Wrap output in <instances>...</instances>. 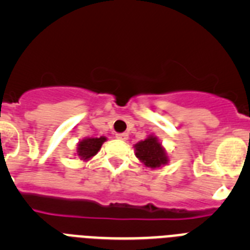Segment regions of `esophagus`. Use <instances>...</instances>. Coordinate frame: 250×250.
<instances>
[{"instance_id": "esophagus-1", "label": "esophagus", "mask_w": 250, "mask_h": 250, "mask_svg": "<svg viewBox=\"0 0 250 250\" xmlns=\"http://www.w3.org/2000/svg\"><path fill=\"white\" fill-rule=\"evenodd\" d=\"M127 138H129V135H127L126 132H123V134H116V139H119V140H127Z\"/></svg>"}]
</instances>
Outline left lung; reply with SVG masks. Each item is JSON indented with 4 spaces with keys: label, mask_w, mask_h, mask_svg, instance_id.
Masks as SVG:
<instances>
[{
    "label": "left lung",
    "mask_w": 250,
    "mask_h": 250,
    "mask_svg": "<svg viewBox=\"0 0 250 250\" xmlns=\"http://www.w3.org/2000/svg\"><path fill=\"white\" fill-rule=\"evenodd\" d=\"M135 155L146 167L158 169L169 163V156L155 135H149L145 140H141L134 145Z\"/></svg>",
    "instance_id": "obj_1"
}]
</instances>
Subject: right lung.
<instances>
[{
  "mask_svg": "<svg viewBox=\"0 0 250 250\" xmlns=\"http://www.w3.org/2000/svg\"><path fill=\"white\" fill-rule=\"evenodd\" d=\"M107 139L105 136H100V138H85L77 143L76 154L81 160L87 161L95 156L101 149V145L105 143Z\"/></svg>",
  "mask_w": 250,
  "mask_h": 250,
  "instance_id": "obj_1",
  "label": "right lung"
}]
</instances>
